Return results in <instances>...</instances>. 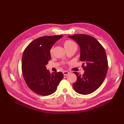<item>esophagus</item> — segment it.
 Listing matches in <instances>:
<instances>
[{
  "mask_svg": "<svg viewBox=\"0 0 124 124\" xmlns=\"http://www.w3.org/2000/svg\"><path fill=\"white\" fill-rule=\"evenodd\" d=\"M63 73L64 76H66L67 75H68V74H69V72H68V71H63Z\"/></svg>",
  "mask_w": 124,
  "mask_h": 124,
  "instance_id": "esophagus-1",
  "label": "esophagus"
}]
</instances>
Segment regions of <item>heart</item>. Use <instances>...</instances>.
Segmentation results:
<instances>
[{"label":"heart","mask_w":124,"mask_h":124,"mask_svg":"<svg viewBox=\"0 0 124 124\" xmlns=\"http://www.w3.org/2000/svg\"><path fill=\"white\" fill-rule=\"evenodd\" d=\"M63 46L65 49L72 48V47H76L77 48V46H76V44L75 42L71 40H70V39H67V40H65L63 42ZM53 47H52L49 51L50 54L51 55L53 54Z\"/></svg>","instance_id":"1"}]
</instances>
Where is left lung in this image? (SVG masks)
Segmentation results:
<instances>
[{"label": "left lung", "mask_w": 124, "mask_h": 124, "mask_svg": "<svg viewBox=\"0 0 124 124\" xmlns=\"http://www.w3.org/2000/svg\"><path fill=\"white\" fill-rule=\"evenodd\" d=\"M68 37L80 46V61L83 62L82 67L85 71L83 75L73 72L77 78L73 84V88L79 94H91L101 85L107 75L108 64L106 51L93 37L85 34Z\"/></svg>", "instance_id": "1"}]
</instances>
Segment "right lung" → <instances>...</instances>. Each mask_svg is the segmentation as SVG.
<instances>
[{
	"mask_svg": "<svg viewBox=\"0 0 124 124\" xmlns=\"http://www.w3.org/2000/svg\"><path fill=\"white\" fill-rule=\"evenodd\" d=\"M62 35L39 37L28 45L22 59V71L28 87L36 94L47 96L56 91L63 78L61 72L50 73L46 65L51 59L50 49Z\"/></svg>",
	"mask_w": 124,
	"mask_h": 124,
	"instance_id": "right-lung-1",
	"label": "right lung"
}]
</instances>
